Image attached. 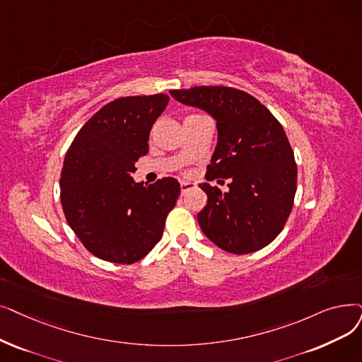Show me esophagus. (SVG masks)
Instances as JSON below:
<instances>
[{"label": "esophagus", "mask_w": 362, "mask_h": 362, "mask_svg": "<svg viewBox=\"0 0 362 362\" xmlns=\"http://www.w3.org/2000/svg\"><path fill=\"white\" fill-rule=\"evenodd\" d=\"M194 187H195V183H192V182H182V183H180V191H182V194H186L187 191L194 189Z\"/></svg>", "instance_id": "1"}]
</instances>
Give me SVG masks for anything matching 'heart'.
Wrapping results in <instances>:
<instances>
[{
  "instance_id": "obj_1",
  "label": "heart",
  "mask_w": 362,
  "mask_h": 362,
  "mask_svg": "<svg viewBox=\"0 0 362 362\" xmlns=\"http://www.w3.org/2000/svg\"><path fill=\"white\" fill-rule=\"evenodd\" d=\"M195 117H201V115H191V117H187V118H195Z\"/></svg>"
}]
</instances>
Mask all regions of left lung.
<instances>
[{"instance_id": "8db88e82", "label": "left lung", "mask_w": 362, "mask_h": 362, "mask_svg": "<svg viewBox=\"0 0 362 362\" xmlns=\"http://www.w3.org/2000/svg\"><path fill=\"white\" fill-rule=\"evenodd\" d=\"M170 94L216 119L217 146L206 179H230L228 192L199 185L207 194V206L198 214L202 232L233 255L271 244L291 213L297 186L294 153L279 121L238 88L201 86Z\"/></svg>"}]
</instances>
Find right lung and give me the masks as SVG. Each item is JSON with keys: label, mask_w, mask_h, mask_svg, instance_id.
Instances as JSON below:
<instances>
[{"label": "right lung", "mask_w": 362, "mask_h": 362, "mask_svg": "<svg viewBox=\"0 0 362 362\" xmlns=\"http://www.w3.org/2000/svg\"><path fill=\"white\" fill-rule=\"evenodd\" d=\"M168 100L164 93L115 99L83 125L66 152L62 209L83 245L102 260L132 264L144 259L161 240L176 206V179L146 186L132 177Z\"/></svg>", "instance_id": "1"}]
</instances>
